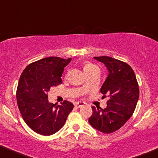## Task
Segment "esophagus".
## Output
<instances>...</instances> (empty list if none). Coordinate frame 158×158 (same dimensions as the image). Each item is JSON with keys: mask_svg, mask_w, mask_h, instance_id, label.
I'll return each instance as SVG.
<instances>
[{"mask_svg": "<svg viewBox=\"0 0 158 158\" xmlns=\"http://www.w3.org/2000/svg\"><path fill=\"white\" fill-rule=\"evenodd\" d=\"M85 105V102H76L75 104V106L76 108H81V107L84 106Z\"/></svg>", "mask_w": 158, "mask_h": 158, "instance_id": "obj_1", "label": "esophagus"}]
</instances>
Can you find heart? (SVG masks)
Returning a JSON list of instances; mask_svg holds the SVG:
<instances>
[{
    "instance_id": "heart-1",
    "label": "heart",
    "mask_w": 158,
    "mask_h": 158,
    "mask_svg": "<svg viewBox=\"0 0 158 158\" xmlns=\"http://www.w3.org/2000/svg\"><path fill=\"white\" fill-rule=\"evenodd\" d=\"M83 71H84L85 75H89L91 73L99 71V69L96 65H94V64L87 62V63H85L84 64V66H83ZM85 88H86V85H83V89Z\"/></svg>"
}]
</instances>
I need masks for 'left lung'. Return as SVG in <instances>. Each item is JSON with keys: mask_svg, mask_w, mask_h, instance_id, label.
<instances>
[{"mask_svg": "<svg viewBox=\"0 0 158 158\" xmlns=\"http://www.w3.org/2000/svg\"><path fill=\"white\" fill-rule=\"evenodd\" d=\"M94 58L104 64L108 71L100 91L110 99L105 109L91 107L93 113L89 122L94 129L110 133L122 127L133 115L139 98V84L127 64L108 56Z\"/></svg>", "mask_w": 158, "mask_h": 158, "instance_id": "1", "label": "left lung"}]
</instances>
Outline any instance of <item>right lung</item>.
I'll return each instance as SVG.
<instances>
[{
	"label": "right lung",
	"instance_id": "right-lung-1",
	"mask_svg": "<svg viewBox=\"0 0 158 158\" xmlns=\"http://www.w3.org/2000/svg\"><path fill=\"white\" fill-rule=\"evenodd\" d=\"M72 58L48 57L30 64L19 77L17 105L23 119L36 133L50 135L61 130L73 104L64 100L59 106L48 101L50 88L61 84L64 69Z\"/></svg>",
	"mask_w": 158,
	"mask_h": 158
}]
</instances>
